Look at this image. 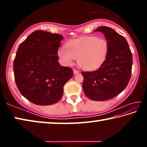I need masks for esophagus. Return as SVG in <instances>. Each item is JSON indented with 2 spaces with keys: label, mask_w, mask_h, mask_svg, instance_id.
<instances>
[{
  "label": "esophagus",
  "mask_w": 147,
  "mask_h": 147,
  "mask_svg": "<svg viewBox=\"0 0 147 147\" xmlns=\"http://www.w3.org/2000/svg\"><path fill=\"white\" fill-rule=\"evenodd\" d=\"M73 72H74V74H78V73H79V71L76 70V69H74Z\"/></svg>",
  "instance_id": "obj_1"
}]
</instances>
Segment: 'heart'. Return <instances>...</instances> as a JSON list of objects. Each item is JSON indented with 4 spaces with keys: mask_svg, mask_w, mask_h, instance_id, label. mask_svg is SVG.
<instances>
[{
    "mask_svg": "<svg viewBox=\"0 0 147 147\" xmlns=\"http://www.w3.org/2000/svg\"><path fill=\"white\" fill-rule=\"evenodd\" d=\"M65 48L62 47L58 51L59 58L64 64H71L74 59H77V64L81 69L93 71L105 61L109 43L106 39L88 36L67 42Z\"/></svg>",
    "mask_w": 147,
    "mask_h": 147,
    "instance_id": "obj_1",
    "label": "heart"
}]
</instances>
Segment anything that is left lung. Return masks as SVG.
Returning a JSON list of instances; mask_svg holds the SVG:
<instances>
[{
  "label": "left lung",
  "mask_w": 147,
  "mask_h": 147,
  "mask_svg": "<svg viewBox=\"0 0 147 147\" xmlns=\"http://www.w3.org/2000/svg\"><path fill=\"white\" fill-rule=\"evenodd\" d=\"M96 31L105 36L109 43L108 54L97 70L82 72V88L89 98L103 101L115 97L127 86L131 77L132 54L126 39L112 28L100 26Z\"/></svg>",
  "instance_id": "8db88e82"
}]
</instances>
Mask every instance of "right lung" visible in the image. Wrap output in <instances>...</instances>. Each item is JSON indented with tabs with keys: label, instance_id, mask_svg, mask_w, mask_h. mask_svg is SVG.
<instances>
[{
	"label": "right lung",
	"instance_id": "1",
	"mask_svg": "<svg viewBox=\"0 0 147 147\" xmlns=\"http://www.w3.org/2000/svg\"><path fill=\"white\" fill-rule=\"evenodd\" d=\"M63 37L36 30L20 44L13 61L14 78L22 95L37 105H51L60 100L63 86L73 75L58 61Z\"/></svg>",
	"mask_w": 147,
	"mask_h": 147
}]
</instances>
